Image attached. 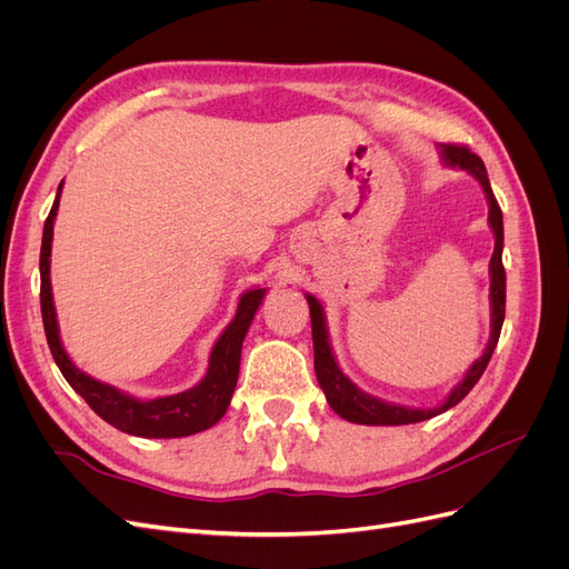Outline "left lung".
I'll use <instances>...</instances> for the list:
<instances>
[{"mask_svg": "<svg viewBox=\"0 0 569 569\" xmlns=\"http://www.w3.org/2000/svg\"><path fill=\"white\" fill-rule=\"evenodd\" d=\"M441 153L443 166L449 168H460L468 170V173L481 184L485 189V197L489 203V228L493 232V253L489 261V303H491V335L485 351L475 360V363L465 372L462 380L449 391L446 399L435 406V408H408L399 403H389L377 399V396L366 393L360 387H356L347 375L341 372L332 343H330V332H327V320H325V308L322 303L313 297L306 295L308 308H311V332H313V358H316V377L318 385L325 391V399L330 403V408L341 416L343 420L356 422V425H410V422H422L439 416V412H446L460 403L465 396L470 393V389L479 382V377L485 375L491 353L498 343V337H501V327L506 318V270H503V213L501 206H498L491 184L487 178V168L485 161H481L477 153H472L468 147H458V144H439L437 147Z\"/></svg>", "mask_w": 569, "mask_h": 569, "instance_id": "8db88e82", "label": "left lung"}]
</instances>
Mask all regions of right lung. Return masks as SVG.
Returning a JSON list of instances; mask_svg holds the SVG:
<instances>
[{"mask_svg":"<svg viewBox=\"0 0 569 569\" xmlns=\"http://www.w3.org/2000/svg\"><path fill=\"white\" fill-rule=\"evenodd\" d=\"M63 180L54 206L44 220L42 232V251H40V303H42V322L49 351L54 356L66 382L71 385L101 420H107L116 429L132 437L144 439H176L203 432L213 427L232 401V393L239 377V360H242V343L249 332V325L263 303L266 287L247 289L237 303V313L230 325L222 330L213 343L209 356V368L201 380L187 391L159 396V399H137V396L116 389L113 385L99 382L92 375L80 370L71 356L66 353L59 335V320L54 308V295H51L49 266H51V239H54V220L59 211Z\"/></svg>","mask_w":569,"mask_h":569,"instance_id":"right-lung-1","label":"right lung"}]
</instances>
